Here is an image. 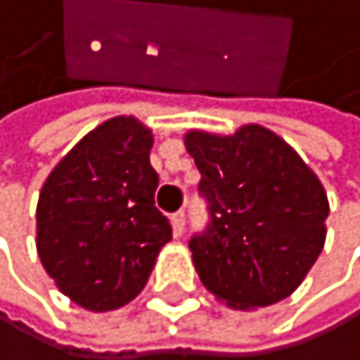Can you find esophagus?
I'll use <instances>...</instances> for the list:
<instances>
[{"label":"esophagus","mask_w":360,"mask_h":360,"mask_svg":"<svg viewBox=\"0 0 360 360\" xmlns=\"http://www.w3.org/2000/svg\"><path fill=\"white\" fill-rule=\"evenodd\" d=\"M171 221H173V231H175V236H180L182 231H185V212H182V210L173 212Z\"/></svg>","instance_id":"1"}]
</instances>
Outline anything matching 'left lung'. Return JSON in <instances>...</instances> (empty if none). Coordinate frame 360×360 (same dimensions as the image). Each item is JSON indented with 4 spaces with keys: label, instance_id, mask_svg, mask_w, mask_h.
Masks as SVG:
<instances>
[{
    "label": "left lung",
    "instance_id": "8db88e82",
    "mask_svg": "<svg viewBox=\"0 0 360 360\" xmlns=\"http://www.w3.org/2000/svg\"><path fill=\"white\" fill-rule=\"evenodd\" d=\"M210 221L189 240L203 287L229 307H266L298 289L326 240L328 198L298 152L259 124L231 136L191 129Z\"/></svg>",
    "mask_w": 360,
    "mask_h": 360
}]
</instances>
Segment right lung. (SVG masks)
<instances>
[{
    "instance_id": "add662e5",
    "label": "right lung",
    "mask_w": 360,
    "mask_h": 360,
    "mask_svg": "<svg viewBox=\"0 0 360 360\" xmlns=\"http://www.w3.org/2000/svg\"><path fill=\"white\" fill-rule=\"evenodd\" d=\"M152 131L131 115L80 139L39 194L37 250L46 273L92 312L127 305L146 287L171 224L155 208Z\"/></svg>"
}]
</instances>
